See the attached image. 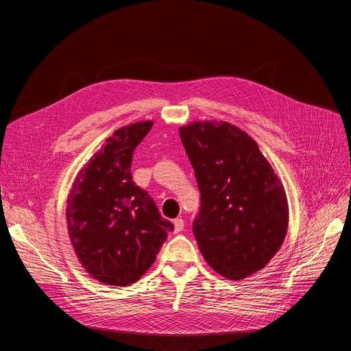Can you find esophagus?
<instances>
[{
	"label": "esophagus",
	"mask_w": 351,
	"mask_h": 351,
	"mask_svg": "<svg viewBox=\"0 0 351 351\" xmlns=\"http://www.w3.org/2000/svg\"><path fill=\"white\" fill-rule=\"evenodd\" d=\"M183 228H185V222H183V219L178 217V219L173 220V232H175V233L182 232Z\"/></svg>",
	"instance_id": "1"
}]
</instances>
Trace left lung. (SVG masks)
Returning a JSON list of instances; mask_svg holds the SVG:
<instances>
[{"instance_id":"1","label":"left lung","mask_w":351,"mask_h":351,"mask_svg":"<svg viewBox=\"0 0 351 351\" xmlns=\"http://www.w3.org/2000/svg\"><path fill=\"white\" fill-rule=\"evenodd\" d=\"M202 206L193 233L208 265L229 280L259 271L282 247L289 226L286 191L256 141L223 121L179 128Z\"/></svg>"}]
</instances>
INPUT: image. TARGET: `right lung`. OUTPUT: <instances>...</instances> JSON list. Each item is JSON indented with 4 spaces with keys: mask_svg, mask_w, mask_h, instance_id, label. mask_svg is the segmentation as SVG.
Segmentation results:
<instances>
[{
    "mask_svg": "<svg viewBox=\"0 0 351 351\" xmlns=\"http://www.w3.org/2000/svg\"><path fill=\"white\" fill-rule=\"evenodd\" d=\"M154 121L122 126L77 173L66 199L71 245L86 273L104 285L128 286L149 269L173 225L135 185V147Z\"/></svg>",
    "mask_w": 351,
    "mask_h": 351,
    "instance_id": "obj_1",
    "label": "right lung"
}]
</instances>
